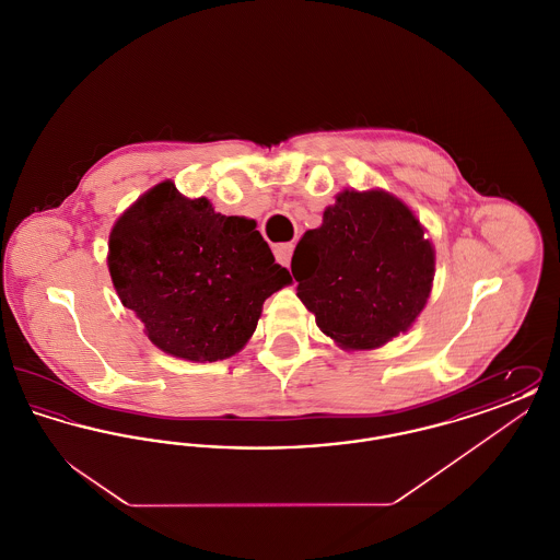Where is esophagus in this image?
I'll return each instance as SVG.
<instances>
[{
	"label": "esophagus",
	"instance_id": "obj_1",
	"mask_svg": "<svg viewBox=\"0 0 560 560\" xmlns=\"http://www.w3.org/2000/svg\"><path fill=\"white\" fill-rule=\"evenodd\" d=\"M293 243H277L275 245V258L279 265L283 267H290L292 262Z\"/></svg>",
	"mask_w": 560,
	"mask_h": 560
}]
</instances>
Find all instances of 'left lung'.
<instances>
[{"label": "left lung", "instance_id": "left-lung-1", "mask_svg": "<svg viewBox=\"0 0 560 560\" xmlns=\"http://www.w3.org/2000/svg\"><path fill=\"white\" fill-rule=\"evenodd\" d=\"M413 210L388 190L345 188L298 241V298L345 350H373L405 334L427 306L434 245Z\"/></svg>", "mask_w": 560, "mask_h": 560}]
</instances>
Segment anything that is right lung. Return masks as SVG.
I'll return each mask as SVG.
<instances>
[{"label":"right lung","mask_w":560,"mask_h":560,"mask_svg":"<svg viewBox=\"0 0 560 560\" xmlns=\"http://www.w3.org/2000/svg\"><path fill=\"white\" fill-rule=\"evenodd\" d=\"M108 272L147 338L176 359L213 363L256 331L268 295L292 283L256 220L215 212L172 180L142 192L108 235Z\"/></svg>","instance_id":"add662e5"}]
</instances>
